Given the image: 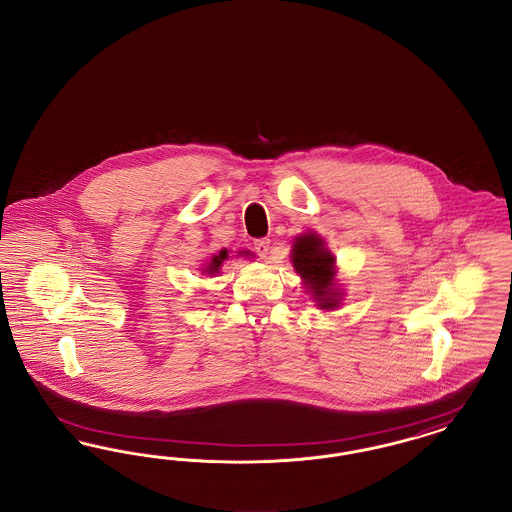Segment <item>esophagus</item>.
<instances>
[{
  "label": "esophagus",
  "mask_w": 512,
  "mask_h": 512,
  "mask_svg": "<svg viewBox=\"0 0 512 512\" xmlns=\"http://www.w3.org/2000/svg\"><path fill=\"white\" fill-rule=\"evenodd\" d=\"M253 249H255V253H257L261 259H267L268 251H270V240H267V238L255 240Z\"/></svg>",
  "instance_id": "34e87169"
}]
</instances>
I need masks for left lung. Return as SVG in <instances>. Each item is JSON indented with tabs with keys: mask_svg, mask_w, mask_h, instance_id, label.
I'll use <instances>...</instances> for the list:
<instances>
[{
	"mask_svg": "<svg viewBox=\"0 0 512 512\" xmlns=\"http://www.w3.org/2000/svg\"><path fill=\"white\" fill-rule=\"evenodd\" d=\"M292 263L301 276L305 290L313 295L318 309L332 311L340 307L343 293L336 286V257L328 251L324 240L307 232L293 242Z\"/></svg>",
	"mask_w": 512,
	"mask_h": 512,
	"instance_id": "obj_1",
	"label": "left lung"
}]
</instances>
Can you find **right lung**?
I'll list each match as a JSON object with an SVG mask.
<instances>
[{"label":"right lung","mask_w":512,"mask_h":512,"mask_svg":"<svg viewBox=\"0 0 512 512\" xmlns=\"http://www.w3.org/2000/svg\"><path fill=\"white\" fill-rule=\"evenodd\" d=\"M240 255L247 257V255H251V253H249V251H240ZM226 259H228V251H226V249H222V251L215 253V255L211 257V261L207 263V267L203 268V272H207V274H213V276H215Z\"/></svg>","instance_id":"right-lung-1"}]
</instances>
